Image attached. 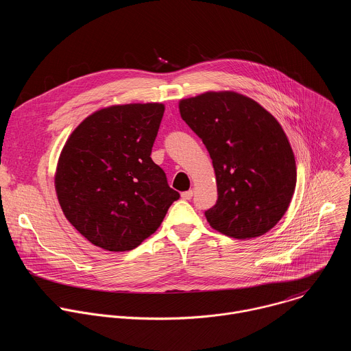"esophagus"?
<instances>
[{
  "label": "esophagus",
  "instance_id": "34e87169",
  "mask_svg": "<svg viewBox=\"0 0 351 351\" xmlns=\"http://www.w3.org/2000/svg\"><path fill=\"white\" fill-rule=\"evenodd\" d=\"M182 198L183 199H191L193 198V190H189V191H184V193H182Z\"/></svg>",
  "mask_w": 351,
  "mask_h": 351
}]
</instances>
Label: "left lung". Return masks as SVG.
<instances>
[{"label": "left lung", "instance_id": "1", "mask_svg": "<svg viewBox=\"0 0 351 351\" xmlns=\"http://www.w3.org/2000/svg\"><path fill=\"white\" fill-rule=\"evenodd\" d=\"M183 121L205 145L217 201L205 210L227 237L255 239L287 212L296 186L295 156L274 117L236 92H206L179 103Z\"/></svg>", "mask_w": 351, "mask_h": 351}]
</instances>
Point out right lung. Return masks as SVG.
Returning a JSON list of instances; mask_svg holds the SVG:
<instances>
[{"label":"right lung","instance_id":"right-lung-1","mask_svg":"<svg viewBox=\"0 0 351 351\" xmlns=\"http://www.w3.org/2000/svg\"><path fill=\"white\" fill-rule=\"evenodd\" d=\"M161 103L101 108L66 142L55 187L67 220L93 245L125 252L160 227L179 193L152 160Z\"/></svg>","mask_w":351,"mask_h":351}]
</instances>
